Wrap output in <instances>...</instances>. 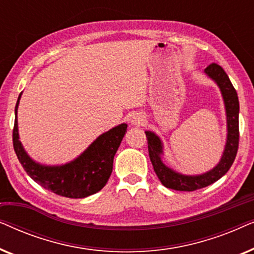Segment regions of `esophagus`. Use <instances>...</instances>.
Wrapping results in <instances>:
<instances>
[{
    "mask_svg": "<svg viewBox=\"0 0 254 254\" xmlns=\"http://www.w3.org/2000/svg\"><path fill=\"white\" fill-rule=\"evenodd\" d=\"M129 121L133 126H142V125L144 124V117L140 113H134L133 116L130 117Z\"/></svg>",
    "mask_w": 254,
    "mask_h": 254,
    "instance_id": "esophagus-1",
    "label": "esophagus"
}]
</instances>
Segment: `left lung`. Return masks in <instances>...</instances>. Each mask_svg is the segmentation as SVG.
I'll use <instances>...</instances> for the list:
<instances>
[{
  "instance_id": "8db88e82",
  "label": "left lung",
  "mask_w": 254,
  "mask_h": 254,
  "mask_svg": "<svg viewBox=\"0 0 254 254\" xmlns=\"http://www.w3.org/2000/svg\"><path fill=\"white\" fill-rule=\"evenodd\" d=\"M206 74L213 78L217 85L220 86L222 96H223L225 111H227V123H228V138L225 149L221 161L209 172L200 176H184L177 173L173 170L165 166L162 162L161 155L163 152L162 142L157 135L151 131H145V136L148 140L149 157L154 166V170L158 179L165 187L176 190H186L192 192L203 187L209 186L217 182L231 168L236 155H237L239 144V102L236 89L232 85L227 72L217 64H211L204 69Z\"/></svg>"
}]
</instances>
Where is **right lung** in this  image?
Listing matches in <instances>:
<instances>
[{"label": "right lung", "instance_id": "1", "mask_svg": "<svg viewBox=\"0 0 254 254\" xmlns=\"http://www.w3.org/2000/svg\"><path fill=\"white\" fill-rule=\"evenodd\" d=\"M12 129L13 149L18 161L34 182L58 195L82 199L99 192L106 185L113 169L114 155L126 134L127 125L121 124L100 135L83 154L68 164L46 166L33 162L24 150L18 136L17 109Z\"/></svg>", "mask_w": 254, "mask_h": 254}]
</instances>
